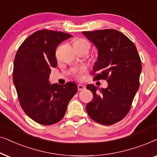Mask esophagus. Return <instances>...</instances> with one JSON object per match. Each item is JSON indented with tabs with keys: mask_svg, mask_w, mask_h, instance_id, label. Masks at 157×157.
<instances>
[{
	"mask_svg": "<svg viewBox=\"0 0 157 157\" xmlns=\"http://www.w3.org/2000/svg\"><path fill=\"white\" fill-rule=\"evenodd\" d=\"M77 89H78V90H84L86 89V87L84 86V85H77Z\"/></svg>",
	"mask_w": 157,
	"mask_h": 157,
	"instance_id": "1",
	"label": "esophagus"
}]
</instances>
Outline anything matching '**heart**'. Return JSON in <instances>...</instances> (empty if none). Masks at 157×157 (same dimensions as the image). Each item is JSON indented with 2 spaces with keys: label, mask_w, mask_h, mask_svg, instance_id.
Here are the masks:
<instances>
[{
  "label": "heart",
  "mask_w": 157,
  "mask_h": 157,
  "mask_svg": "<svg viewBox=\"0 0 157 157\" xmlns=\"http://www.w3.org/2000/svg\"><path fill=\"white\" fill-rule=\"evenodd\" d=\"M75 45H85V46H88L89 47L88 43H87L85 40H84V39H77L76 41H75V42L73 43V46H75ZM77 73H78V72H77Z\"/></svg>",
  "instance_id": "1"
}]
</instances>
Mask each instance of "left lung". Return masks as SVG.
<instances>
[{
    "label": "left lung",
    "instance_id": "8db88e82",
    "mask_svg": "<svg viewBox=\"0 0 157 157\" xmlns=\"http://www.w3.org/2000/svg\"><path fill=\"white\" fill-rule=\"evenodd\" d=\"M82 34L98 49L93 68V73H97L95 79L107 80L108 83L101 89L87 85L93 95L86 105L87 113L100 124H114L128 113L139 90L141 72L139 53L134 44L115 29L83 31Z\"/></svg>",
    "mask_w": 157,
    "mask_h": 157
}]
</instances>
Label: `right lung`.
<instances>
[{
	"label": "right lung",
	"mask_w": 157,
	"mask_h": 157,
	"mask_svg": "<svg viewBox=\"0 0 157 157\" xmlns=\"http://www.w3.org/2000/svg\"><path fill=\"white\" fill-rule=\"evenodd\" d=\"M72 35L59 31L41 30L21 44L14 59L13 83L20 105L29 118L41 125L59 122L77 91L72 82L51 85V69L56 67V49Z\"/></svg>",
	"instance_id": "add662e5"
}]
</instances>
